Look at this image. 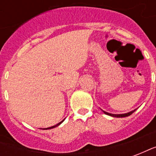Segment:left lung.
<instances>
[{
	"label": "left lung",
	"mask_w": 156,
	"mask_h": 156,
	"mask_svg": "<svg viewBox=\"0 0 156 156\" xmlns=\"http://www.w3.org/2000/svg\"><path fill=\"white\" fill-rule=\"evenodd\" d=\"M135 110H133V111L129 112V113H127V114H123V115H114V114H109V113H107V112L104 111L105 115H110L112 117H117V118H123V117H127V116H129L130 115H132Z\"/></svg>",
	"instance_id": "obj_1"
}]
</instances>
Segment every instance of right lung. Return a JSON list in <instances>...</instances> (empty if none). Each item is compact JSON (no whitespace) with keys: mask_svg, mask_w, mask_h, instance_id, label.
<instances>
[{"mask_svg":"<svg viewBox=\"0 0 156 156\" xmlns=\"http://www.w3.org/2000/svg\"><path fill=\"white\" fill-rule=\"evenodd\" d=\"M62 121H63V120H62ZM62 122H60V123H58V124H56V125H54V126H51V127L47 128V129H52V128H54V127H57V126H58V125H59V124H61V123H62Z\"/></svg>","mask_w":156,"mask_h":156,"instance_id":"obj_1","label":"right lung"}]
</instances>
